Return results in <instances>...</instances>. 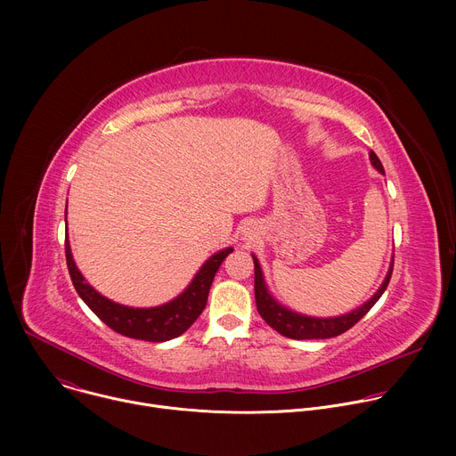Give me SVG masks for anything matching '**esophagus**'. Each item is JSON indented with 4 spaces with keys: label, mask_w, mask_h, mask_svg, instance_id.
I'll use <instances>...</instances> for the list:
<instances>
[{
    "label": "esophagus",
    "mask_w": 456,
    "mask_h": 456,
    "mask_svg": "<svg viewBox=\"0 0 456 456\" xmlns=\"http://www.w3.org/2000/svg\"><path fill=\"white\" fill-rule=\"evenodd\" d=\"M245 236H248V234H245ZM245 240H247V238H245Z\"/></svg>",
    "instance_id": "34e87169"
}]
</instances>
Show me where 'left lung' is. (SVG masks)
Returning <instances> with one entry per match:
<instances>
[{
    "mask_svg": "<svg viewBox=\"0 0 456 456\" xmlns=\"http://www.w3.org/2000/svg\"><path fill=\"white\" fill-rule=\"evenodd\" d=\"M370 162L379 173L384 175V167L373 151H370ZM252 259H254V296H256L257 312L265 319V322L271 329H274L276 332H280L281 336H285L289 339H329V338L341 336L343 332L352 329L354 324L361 317H364L368 314V310L379 301V297L384 294V290L389 283V278H392V273H394V259H392L387 274H386L384 281L380 283V287L377 289V292L368 301H364L361 306H357L355 310L336 315V317H314V315L299 314V312L281 305L271 294V290L265 283L262 265H259L257 257L254 254H252Z\"/></svg>",
    "mask_w": 456,
    "mask_h": 456,
    "instance_id": "1",
    "label": "left lung"
}]
</instances>
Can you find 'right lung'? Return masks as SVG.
I'll return each mask as SVG.
<instances>
[{
  "mask_svg": "<svg viewBox=\"0 0 456 456\" xmlns=\"http://www.w3.org/2000/svg\"><path fill=\"white\" fill-rule=\"evenodd\" d=\"M64 222H67V211H64ZM64 250H67L69 273L79 297L102 322H106L111 330H115L120 336L151 343H162L182 336L202 314L208 303L215 274L220 269L224 259L232 252V247L222 248L215 252L209 259H206V264L199 269L191 283L176 297L164 305L148 308L120 305L97 292L85 280V276L74 262L69 234L67 240H64Z\"/></svg>",
  "mask_w": 456,
  "mask_h": 456,
  "instance_id": "right-lung-1",
  "label": "right lung"
}]
</instances>
